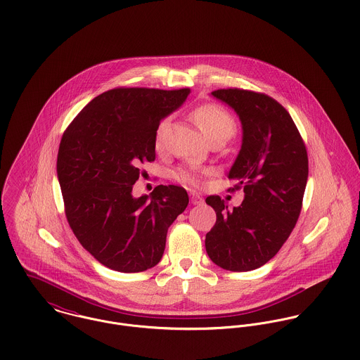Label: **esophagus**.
I'll list each match as a JSON object with an SVG mask.
<instances>
[{"mask_svg":"<svg viewBox=\"0 0 360 360\" xmlns=\"http://www.w3.org/2000/svg\"><path fill=\"white\" fill-rule=\"evenodd\" d=\"M190 200H191V204L193 205H201V204H204V198L202 197H200L198 194H190Z\"/></svg>","mask_w":360,"mask_h":360,"instance_id":"1","label":"esophagus"}]
</instances>
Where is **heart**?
I'll return each instance as SVG.
<instances>
[{"mask_svg":"<svg viewBox=\"0 0 360 360\" xmlns=\"http://www.w3.org/2000/svg\"><path fill=\"white\" fill-rule=\"evenodd\" d=\"M193 120L195 122L198 129L204 133V136L209 141L216 140V139H221V140L227 141L236 131L234 117L230 115L229 110H226L220 105L207 103V105H202V106L197 108L193 112ZM165 126H166V120H163L158 126V130L155 134L156 147H159V144H160V139H162ZM176 179L187 186H191V187L200 186V176H198L197 170L190 169V167L177 170Z\"/></svg>","mask_w":360,"mask_h":360,"instance_id":"1","label":"heart"}]
</instances>
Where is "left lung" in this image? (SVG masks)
Wrapping results in <instances>:
<instances>
[{
  "instance_id": "left-lung-1",
  "label": "left lung",
  "mask_w": 360,
  "mask_h": 360,
  "mask_svg": "<svg viewBox=\"0 0 360 360\" xmlns=\"http://www.w3.org/2000/svg\"><path fill=\"white\" fill-rule=\"evenodd\" d=\"M210 96L229 105L243 129L241 150L227 177L244 187V201L229 209L206 198L216 223L206 234L207 257L221 269L250 271L274 257L301 213L308 154L290 113L269 96L227 89Z\"/></svg>"
}]
</instances>
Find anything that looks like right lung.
Listing matches in <instances>:
<instances>
[{
    "mask_svg": "<svg viewBox=\"0 0 360 360\" xmlns=\"http://www.w3.org/2000/svg\"><path fill=\"white\" fill-rule=\"evenodd\" d=\"M188 89H115L87 103L60 140L56 173L70 229L103 266L137 273L162 259L167 229L188 205L179 186L136 198L140 166L155 159L162 119Z\"/></svg>",
    "mask_w": 360,
    "mask_h": 360,
    "instance_id": "1",
    "label": "right lung"
}]
</instances>
